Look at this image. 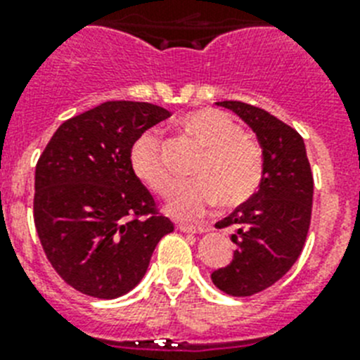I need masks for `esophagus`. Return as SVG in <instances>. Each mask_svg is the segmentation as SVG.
<instances>
[{
    "label": "esophagus",
    "mask_w": 360,
    "mask_h": 360,
    "mask_svg": "<svg viewBox=\"0 0 360 360\" xmlns=\"http://www.w3.org/2000/svg\"><path fill=\"white\" fill-rule=\"evenodd\" d=\"M178 229L182 232H191V234H202V232H207L209 227L205 225H187V224H180Z\"/></svg>",
    "instance_id": "obj_1"
}]
</instances>
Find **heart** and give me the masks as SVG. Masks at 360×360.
Segmentation results:
<instances>
[{
	"label": "heart",
	"instance_id": "heart-1",
	"mask_svg": "<svg viewBox=\"0 0 360 360\" xmlns=\"http://www.w3.org/2000/svg\"><path fill=\"white\" fill-rule=\"evenodd\" d=\"M182 128L207 149L195 171L198 178L178 184L167 203V212L178 219H195L205 214L216 202L225 209L249 202L265 174L262 144L245 135L238 120L214 108L186 115ZM129 162L136 178L149 189L160 196L169 195L174 178L157 133L148 131L136 139Z\"/></svg>",
	"mask_w": 360,
	"mask_h": 360
}]
</instances>
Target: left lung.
<instances>
[{
    "mask_svg": "<svg viewBox=\"0 0 360 360\" xmlns=\"http://www.w3.org/2000/svg\"><path fill=\"white\" fill-rule=\"evenodd\" d=\"M234 111L257 136L265 174L256 195L216 224L231 227L234 257L211 274L221 292L247 297L272 287L303 250L311 218L314 176L303 136L262 108L240 101L216 103Z\"/></svg>",
    "mask_w": 360,
    "mask_h": 360,
    "instance_id": "left-lung-1",
    "label": "left lung"
}]
</instances>
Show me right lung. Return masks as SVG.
<instances>
[{"instance_id": "obj_1", "label": "right lung", "mask_w": 360, "mask_h": 360, "mask_svg": "<svg viewBox=\"0 0 360 360\" xmlns=\"http://www.w3.org/2000/svg\"><path fill=\"white\" fill-rule=\"evenodd\" d=\"M167 117L157 104L108 101L63 122L37 160V236L75 290L98 299L128 294L173 232L129 162L136 139Z\"/></svg>"}]
</instances>
